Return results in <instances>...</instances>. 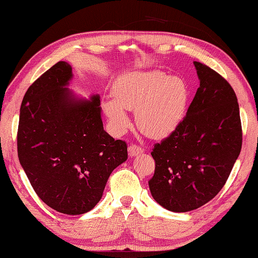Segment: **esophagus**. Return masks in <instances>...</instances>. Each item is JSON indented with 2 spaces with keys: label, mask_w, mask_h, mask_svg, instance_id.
Listing matches in <instances>:
<instances>
[{
  "label": "esophagus",
  "mask_w": 258,
  "mask_h": 258,
  "mask_svg": "<svg viewBox=\"0 0 258 258\" xmlns=\"http://www.w3.org/2000/svg\"><path fill=\"white\" fill-rule=\"evenodd\" d=\"M144 152V149H142L141 147H139L137 144H131L128 147V153L131 157H135V156H139V154H141Z\"/></svg>",
  "instance_id": "34e87169"
}]
</instances>
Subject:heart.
Here are the masks:
<instances>
[{"label":"heart","mask_w":258,"mask_h":258,"mask_svg":"<svg viewBox=\"0 0 258 258\" xmlns=\"http://www.w3.org/2000/svg\"><path fill=\"white\" fill-rule=\"evenodd\" d=\"M114 99L104 102V110L116 131L130 126L126 110H135L141 132L152 139L169 137L184 120L189 102V88L184 79L160 71L133 72L119 78L113 87Z\"/></svg>","instance_id":"b5f03b06"}]
</instances>
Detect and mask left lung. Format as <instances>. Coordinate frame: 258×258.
<instances>
[{"mask_svg":"<svg viewBox=\"0 0 258 258\" xmlns=\"http://www.w3.org/2000/svg\"><path fill=\"white\" fill-rule=\"evenodd\" d=\"M200 87L184 120L154 144L149 180L152 198L172 212L207 204L226 184L242 144L239 105L232 87L208 65L194 62Z\"/></svg>","mask_w":258,"mask_h":258,"instance_id":"8db88e82","label":"left lung"}]
</instances>
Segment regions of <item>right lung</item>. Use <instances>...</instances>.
Returning <instances> with one entry per match:
<instances>
[{
  "instance_id": "right-lung-1",
  "label": "right lung",
  "mask_w": 258,
  "mask_h": 258,
  "mask_svg": "<svg viewBox=\"0 0 258 258\" xmlns=\"http://www.w3.org/2000/svg\"><path fill=\"white\" fill-rule=\"evenodd\" d=\"M72 68L57 62L28 88L18 126V157L39 199L59 213L96 207L127 144L104 130L100 98L77 99L68 88Z\"/></svg>"
}]
</instances>
